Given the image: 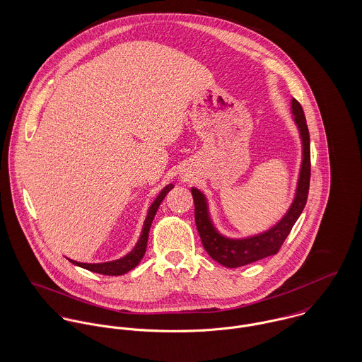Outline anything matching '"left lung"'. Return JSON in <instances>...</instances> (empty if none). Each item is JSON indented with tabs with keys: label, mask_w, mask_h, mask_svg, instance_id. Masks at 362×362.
<instances>
[{
	"label": "left lung",
	"mask_w": 362,
	"mask_h": 362,
	"mask_svg": "<svg viewBox=\"0 0 362 362\" xmlns=\"http://www.w3.org/2000/svg\"><path fill=\"white\" fill-rule=\"evenodd\" d=\"M291 107H293L294 119L301 132L304 156H303V165H301L296 199L290 207L288 213L284 216V218H281V221L277 226H274L273 228H270L263 234L245 238V240L226 238L211 224V220L207 211L205 195L197 188L191 189L194 202H195V223H197V228L201 235L204 248L206 250L207 254L211 258L226 267H240V266L257 262L259 259L276 255L280 251L283 243L286 241L293 226L296 224V221L298 220L300 214L305 207L308 192H310V131H308L307 119H305L301 104L298 103L296 99H293Z\"/></svg>",
	"instance_id": "left-lung-1"
}]
</instances>
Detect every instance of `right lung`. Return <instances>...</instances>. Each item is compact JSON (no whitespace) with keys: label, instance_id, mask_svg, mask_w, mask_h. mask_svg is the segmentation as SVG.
Instances as JSON below:
<instances>
[{"label":"right lung","instance_id":"add662e5","mask_svg":"<svg viewBox=\"0 0 362 362\" xmlns=\"http://www.w3.org/2000/svg\"><path fill=\"white\" fill-rule=\"evenodd\" d=\"M174 188L173 184L167 185L160 194L158 197L156 198L155 202L152 204V206L148 211V216H146V220H145V224H144V230H142V234H141V238L138 241V244L135 245V248L128 254L125 255L124 258L118 259V260H112V262H105V263H81V262H75V260H71L74 264L76 266H81L83 269H88L90 272H95V273H100V274H107V276H119V274H124L127 272H129L131 269H134L139 262L141 259L144 258L145 252H146V245H148V237H149V230H151V226H152V221L155 218L156 211L160 206L161 201L165 198V195L168 194V191Z\"/></svg>","mask_w":362,"mask_h":362}]
</instances>
